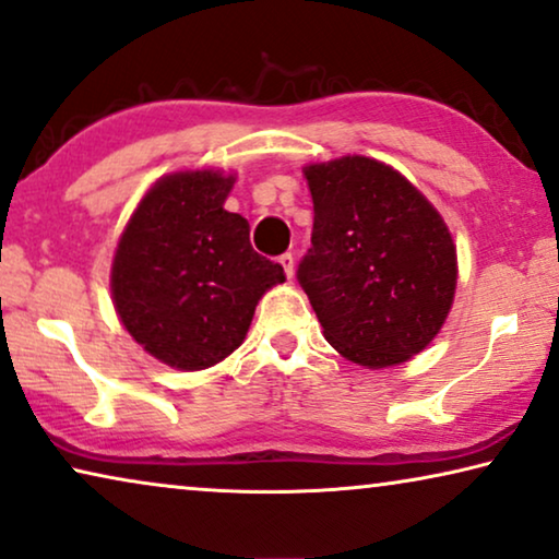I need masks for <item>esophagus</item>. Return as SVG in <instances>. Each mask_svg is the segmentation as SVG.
Returning <instances> with one entry per match:
<instances>
[{
    "label": "esophagus",
    "mask_w": 559,
    "mask_h": 559,
    "mask_svg": "<svg viewBox=\"0 0 559 559\" xmlns=\"http://www.w3.org/2000/svg\"><path fill=\"white\" fill-rule=\"evenodd\" d=\"M278 263L283 265V273H286L288 278H294V255H290V253L281 255V258H278Z\"/></svg>",
    "instance_id": "1"
}]
</instances>
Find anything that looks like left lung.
Listing matches in <instances>:
<instances>
[{
  "mask_svg": "<svg viewBox=\"0 0 559 559\" xmlns=\"http://www.w3.org/2000/svg\"><path fill=\"white\" fill-rule=\"evenodd\" d=\"M311 248L298 263L326 342L355 365H403L436 340L453 306L451 230L390 164L349 154L306 164Z\"/></svg>",
  "mask_w": 559,
  "mask_h": 559,
  "instance_id": "1",
  "label": "left lung"
}]
</instances>
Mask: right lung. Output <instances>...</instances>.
<instances>
[{"label": "right lung", "mask_w": 559, "mask_h": 559, "mask_svg": "<svg viewBox=\"0 0 559 559\" xmlns=\"http://www.w3.org/2000/svg\"><path fill=\"white\" fill-rule=\"evenodd\" d=\"M235 175L171 171L126 223L111 265V298L126 332L154 359L198 372L246 340L283 269L250 246V225L225 200Z\"/></svg>", "instance_id": "obj_1"}]
</instances>
